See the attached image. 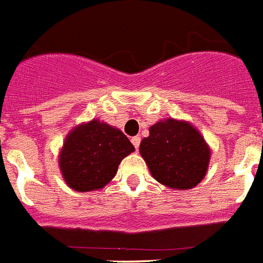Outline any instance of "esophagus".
<instances>
[{"label":"esophagus","instance_id":"1","mask_svg":"<svg viewBox=\"0 0 263 263\" xmlns=\"http://www.w3.org/2000/svg\"><path fill=\"white\" fill-rule=\"evenodd\" d=\"M131 141H132V144H134V146L136 149H139V146H140V141H141V139L139 136H134L131 139Z\"/></svg>","mask_w":263,"mask_h":263}]
</instances>
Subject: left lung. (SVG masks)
<instances>
[{
    "instance_id": "8db88e82",
    "label": "left lung",
    "mask_w": 263,
    "mask_h": 263,
    "mask_svg": "<svg viewBox=\"0 0 263 263\" xmlns=\"http://www.w3.org/2000/svg\"><path fill=\"white\" fill-rule=\"evenodd\" d=\"M140 153L155 179L167 187L189 190L205 176L210 149L187 122L166 119L149 128Z\"/></svg>"
}]
</instances>
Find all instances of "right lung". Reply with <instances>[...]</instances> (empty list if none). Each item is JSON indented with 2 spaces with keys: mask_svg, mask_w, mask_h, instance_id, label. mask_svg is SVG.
<instances>
[{
  "mask_svg": "<svg viewBox=\"0 0 263 263\" xmlns=\"http://www.w3.org/2000/svg\"><path fill=\"white\" fill-rule=\"evenodd\" d=\"M134 151L123 132L91 120L68 135L59 164L69 187L76 191L98 190L114 178L120 161Z\"/></svg>",
  "mask_w": 263,
  "mask_h": 263,
  "instance_id": "obj_1",
  "label": "right lung"
}]
</instances>
